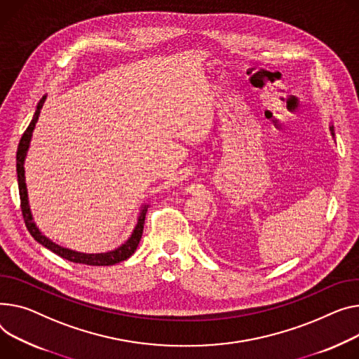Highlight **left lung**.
I'll return each mask as SVG.
<instances>
[{
	"label": "left lung",
	"mask_w": 359,
	"mask_h": 359,
	"mask_svg": "<svg viewBox=\"0 0 359 359\" xmlns=\"http://www.w3.org/2000/svg\"><path fill=\"white\" fill-rule=\"evenodd\" d=\"M330 131H332V135H335V133H333V126H330Z\"/></svg>",
	"instance_id": "1"
}]
</instances>
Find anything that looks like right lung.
I'll return each instance as SVG.
<instances>
[{
	"mask_svg": "<svg viewBox=\"0 0 359 359\" xmlns=\"http://www.w3.org/2000/svg\"><path fill=\"white\" fill-rule=\"evenodd\" d=\"M46 101V97H43L37 105V109L34 112V116L32 119L30 126L27 127V130L24 131L20 144L17 149V179H18V192H20V202H21V212H22V218L24 222H26V226L29 229V232L32 233V236L34 240L41 244L43 247H46L47 250H50L52 252L57 254L59 257L69 259L72 262H79V264H86V266H114L116 262H121L127 258H130L134 251L137 250L141 235H142V229H144V221H146V213H147V205L142 206L140 217H138V222L131 233V236L128 240L121 245L118 247L114 251L109 252H101V254H83V252H78V251H72L67 248H63L55 243H52L49 238H46L39 228L36 226V224L33 222V217L30 212V206H29V199H27V186H26V177H24V158H26L29 146H30V140H32V134L33 130L36 127V123L39 119L40 111L43 108V104Z\"/></svg>",
	"mask_w": 359,
	"mask_h": 359,
	"instance_id": "1",
	"label": "right lung"
}]
</instances>
